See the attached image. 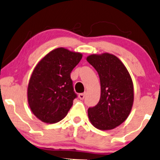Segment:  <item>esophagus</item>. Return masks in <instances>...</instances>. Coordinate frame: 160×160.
Segmentation results:
<instances>
[{"mask_svg":"<svg viewBox=\"0 0 160 160\" xmlns=\"http://www.w3.org/2000/svg\"><path fill=\"white\" fill-rule=\"evenodd\" d=\"M85 96H86V92H83V93H80V94L78 95L79 98H80V100H83V99L85 98Z\"/></svg>","mask_w":160,"mask_h":160,"instance_id":"esophagus-1","label":"esophagus"}]
</instances>
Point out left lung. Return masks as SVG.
<instances>
[{"label":"left lung","instance_id":"8db88e82","mask_svg":"<svg viewBox=\"0 0 160 160\" xmlns=\"http://www.w3.org/2000/svg\"><path fill=\"white\" fill-rule=\"evenodd\" d=\"M87 62L96 70L101 82L98 103L89 108L91 123L101 130L113 129L127 119L134 99L129 73L117 57L109 53L91 55Z\"/></svg>","mask_w":160,"mask_h":160}]
</instances>
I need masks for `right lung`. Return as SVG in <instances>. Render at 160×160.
<instances>
[{
    "mask_svg": "<svg viewBox=\"0 0 160 160\" xmlns=\"http://www.w3.org/2000/svg\"><path fill=\"white\" fill-rule=\"evenodd\" d=\"M81 58V53L58 48L37 65L28 86V101L33 113L43 122H58L71 109L78 97L71 72Z\"/></svg>",
    "mask_w": 160,
    "mask_h": 160,
    "instance_id": "obj_1",
    "label": "right lung"
}]
</instances>
